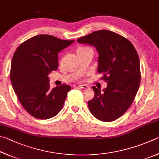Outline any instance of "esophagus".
I'll use <instances>...</instances> for the list:
<instances>
[{
    "label": "esophagus",
    "instance_id": "34e87169",
    "mask_svg": "<svg viewBox=\"0 0 159 159\" xmlns=\"http://www.w3.org/2000/svg\"><path fill=\"white\" fill-rule=\"evenodd\" d=\"M78 87H79V88H82V89H88V88H89V86L87 85V84H81V85H79V86H78Z\"/></svg>",
    "mask_w": 159,
    "mask_h": 159
}]
</instances>
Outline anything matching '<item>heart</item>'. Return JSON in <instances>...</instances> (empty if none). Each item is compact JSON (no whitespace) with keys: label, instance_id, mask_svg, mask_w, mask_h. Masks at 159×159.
<instances>
[{"label":"heart","instance_id":"b5f03b06","mask_svg":"<svg viewBox=\"0 0 159 159\" xmlns=\"http://www.w3.org/2000/svg\"><path fill=\"white\" fill-rule=\"evenodd\" d=\"M85 49V48H80V49Z\"/></svg>","mask_w":159,"mask_h":159}]
</instances>
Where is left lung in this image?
Listing matches in <instances>:
<instances>
[{
	"label": "left lung",
	"mask_w": 159,
	"mask_h": 159,
	"mask_svg": "<svg viewBox=\"0 0 159 159\" xmlns=\"http://www.w3.org/2000/svg\"><path fill=\"white\" fill-rule=\"evenodd\" d=\"M77 41L96 49L97 70L107 82L102 91L92 87L95 95L88 102L89 109L99 120L115 121L126 112L138 91L141 77L138 53L129 40L107 30H96Z\"/></svg>",
	"instance_id": "left-lung-1"
}]
</instances>
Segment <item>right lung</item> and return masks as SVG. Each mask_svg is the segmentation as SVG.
Segmentation results:
<instances>
[{"label":"right lung","instance_id":"right-lung-1","mask_svg":"<svg viewBox=\"0 0 159 159\" xmlns=\"http://www.w3.org/2000/svg\"><path fill=\"white\" fill-rule=\"evenodd\" d=\"M75 40H63L49 35H38L18 47L13 55L10 80L21 104L30 115L47 119L62 109L69 85L49 89L48 75L58 67V53Z\"/></svg>","mask_w":159,"mask_h":159}]
</instances>
